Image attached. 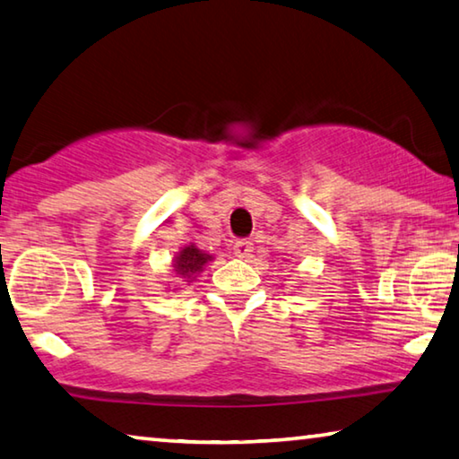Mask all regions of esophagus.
Here are the masks:
<instances>
[{"label":"esophagus","mask_w":459,"mask_h":459,"mask_svg":"<svg viewBox=\"0 0 459 459\" xmlns=\"http://www.w3.org/2000/svg\"><path fill=\"white\" fill-rule=\"evenodd\" d=\"M232 253H235V255H237L238 259L251 257L253 243L247 241V238H238V241H235V245H232Z\"/></svg>","instance_id":"1"}]
</instances>
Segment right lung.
<instances>
[{"mask_svg": "<svg viewBox=\"0 0 459 459\" xmlns=\"http://www.w3.org/2000/svg\"><path fill=\"white\" fill-rule=\"evenodd\" d=\"M210 259H212V255H206V253L195 249L194 245H187L179 251L173 267H176V273L179 278H186V281H192L195 278V273H200L204 264Z\"/></svg>", "mask_w": 459, "mask_h": 459, "instance_id": "1", "label": "right lung"}]
</instances>
